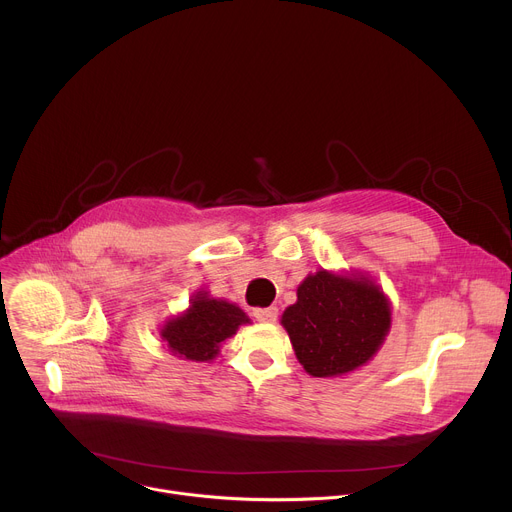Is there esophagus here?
<instances>
[{"mask_svg":"<svg viewBox=\"0 0 512 512\" xmlns=\"http://www.w3.org/2000/svg\"><path fill=\"white\" fill-rule=\"evenodd\" d=\"M253 316L259 320V322H265V324H269V322H275L277 320V308H255L253 310Z\"/></svg>","mask_w":512,"mask_h":512,"instance_id":"esophagus-1","label":"esophagus"}]
</instances>
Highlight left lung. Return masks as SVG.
I'll use <instances>...</instances> for the list:
<instances>
[{
    "label": "left lung",
    "instance_id": "left-lung-1",
    "mask_svg": "<svg viewBox=\"0 0 512 512\" xmlns=\"http://www.w3.org/2000/svg\"><path fill=\"white\" fill-rule=\"evenodd\" d=\"M281 326L308 375L340 377L377 354L391 328V304L369 277L320 269L300 283Z\"/></svg>",
    "mask_w": 512,
    "mask_h": 512
}]
</instances>
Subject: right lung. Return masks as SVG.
Returning a JSON list of instances; mask_svg holds the SVG:
<instances>
[{"label":"right lung","mask_w":512,"mask_h":512,"mask_svg":"<svg viewBox=\"0 0 512 512\" xmlns=\"http://www.w3.org/2000/svg\"><path fill=\"white\" fill-rule=\"evenodd\" d=\"M249 322V316L239 306L210 298L208 291H196L190 308L168 320L160 336L174 356L192 362H208L218 354L227 338L237 334L239 326Z\"/></svg>","instance_id":"add662e5"}]
</instances>
